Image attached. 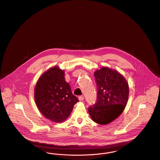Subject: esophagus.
Segmentation results:
<instances>
[{
    "instance_id": "1",
    "label": "esophagus",
    "mask_w": 160,
    "mask_h": 160,
    "mask_svg": "<svg viewBox=\"0 0 160 160\" xmlns=\"http://www.w3.org/2000/svg\"><path fill=\"white\" fill-rule=\"evenodd\" d=\"M78 98L80 101H83L84 100V97L83 96H78Z\"/></svg>"
}]
</instances>
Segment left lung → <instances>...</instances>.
<instances>
[{
    "mask_svg": "<svg viewBox=\"0 0 160 160\" xmlns=\"http://www.w3.org/2000/svg\"><path fill=\"white\" fill-rule=\"evenodd\" d=\"M97 86V102L88 108L92 121L106 125L119 117L127 106L128 84L119 72L102 67L94 72Z\"/></svg>",
    "mask_w": 160,
    "mask_h": 160,
    "instance_id": "left-lung-1",
    "label": "left lung"
}]
</instances>
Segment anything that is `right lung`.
I'll use <instances>...</instances> for the list:
<instances>
[{
  "mask_svg": "<svg viewBox=\"0 0 160 160\" xmlns=\"http://www.w3.org/2000/svg\"><path fill=\"white\" fill-rule=\"evenodd\" d=\"M35 101L42 114L53 122H63L78 101L65 79V72L53 67L44 72L35 88Z\"/></svg>",
  "mask_w": 160,
  "mask_h": 160,
  "instance_id": "add662e5",
  "label": "right lung"
}]
</instances>
